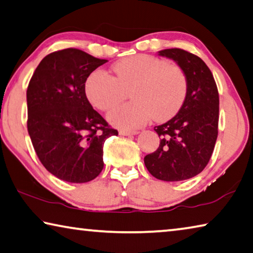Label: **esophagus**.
I'll use <instances>...</instances> for the list:
<instances>
[{"label":"esophagus","mask_w":253,"mask_h":253,"mask_svg":"<svg viewBox=\"0 0 253 253\" xmlns=\"http://www.w3.org/2000/svg\"><path fill=\"white\" fill-rule=\"evenodd\" d=\"M119 134L123 136H129V135H136L138 134L137 130H128V129H122L119 130Z\"/></svg>","instance_id":"1"}]
</instances>
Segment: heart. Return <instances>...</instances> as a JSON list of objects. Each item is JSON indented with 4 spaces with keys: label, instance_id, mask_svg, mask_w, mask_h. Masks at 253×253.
<instances>
[{
    "label": "heart",
    "instance_id": "obj_1",
    "mask_svg": "<svg viewBox=\"0 0 253 253\" xmlns=\"http://www.w3.org/2000/svg\"><path fill=\"white\" fill-rule=\"evenodd\" d=\"M111 73L92 72L86 79L85 93L92 106L108 111L122 103L129 92L133 101L108 115L116 127L136 129L152 118L164 122L177 114L186 99L188 81L183 70L155 56H128L111 66Z\"/></svg>",
    "mask_w": 253,
    "mask_h": 253
}]
</instances>
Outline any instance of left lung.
Masks as SVG:
<instances>
[{
    "label": "left lung",
    "instance_id": "obj_1",
    "mask_svg": "<svg viewBox=\"0 0 253 253\" xmlns=\"http://www.w3.org/2000/svg\"><path fill=\"white\" fill-rule=\"evenodd\" d=\"M159 55L181 67L188 90L178 114L154 127L161 141L144 163L156 179L182 181L200 173L213 154L218 134V90L211 70L198 56L180 48L164 49Z\"/></svg>",
    "mask_w": 253,
    "mask_h": 253
}]
</instances>
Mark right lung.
Instances as JSON below:
<instances>
[{
  "label": "right lung",
  "instance_id": "add662e5",
  "mask_svg": "<svg viewBox=\"0 0 253 253\" xmlns=\"http://www.w3.org/2000/svg\"><path fill=\"white\" fill-rule=\"evenodd\" d=\"M106 62L76 48L54 51L39 63L28 85L31 143L42 166L64 181L97 178L103 169V144L118 135L85 94L86 79Z\"/></svg>",
  "mask_w": 253,
  "mask_h": 253
}]
</instances>
